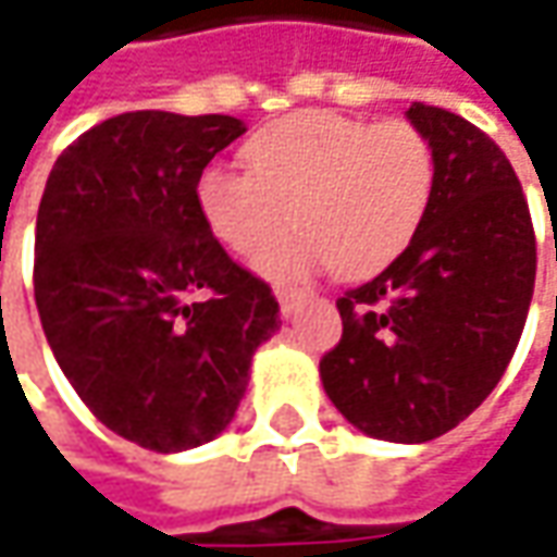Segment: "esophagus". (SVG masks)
<instances>
[{
    "label": "esophagus",
    "mask_w": 557,
    "mask_h": 557,
    "mask_svg": "<svg viewBox=\"0 0 557 557\" xmlns=\"http://www.w3.org/2000/svg\"><path fill=\"white\" fill-rule=\"evenodd\" d=\"M274 293H277L280 311H283V314H293V309H296V299H299V289H296V286H277Z\"/></svg>",
    "instance_id": "1"
}]
</instances>
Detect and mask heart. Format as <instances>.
I'll return each mask as SVG.
<instances>
[{
	"label": "heart",
	"mask_w": 557,
	"mask_h": 557,
	"mask_svg": "<svg viewBox=\"0 0 557 557\" xmlns=\"http://www.w3.org/2000/svg\"><path fill=\"white\" fill-rule=\"evenodd\" d=\"M243 153L248 170H201L195 205L208 233L236 255L263 248L293 210L300 230L258 258L268 277H302L324 261L341 277L377 274L432 211L438 157L409 119L306 110L261 125Z\"/></svg>",
	"instance_id": "heart-1"
}]
</instances>
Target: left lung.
<instances>
[{
  "label": "left lung",
  "instance_id": "8db88e82",
  "mask_svg": "<svg viewBox=\"0 0 557 557\" xmlns=\"http://www.w3.org/2000/svg\"><path fill=\"white\" fill-rule=\"evenodd\" d=\"M438 182L422 230L375 280L337 299L341 344L321 356L334 407L381 442H432L505 375L536 283V233L505 157L463 115L412 103Z\"/></svg>",
  "mask_w": 557,
  "mask_h": 557
}]
</instances>
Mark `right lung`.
<instances>
[{
    "mask_svg": "<svg viewBox=\"0 0 557 557\" xmlns=\"http://www.w3.org/2000/svg\"><path fill=\"white\" fill-rule=\"evenodd\" d=\"M236 115L122 113L55 160L34 239L52 356L110 432L157 454L220 435L251 352L280 327L271 286L208 233L195 182Z\"/></svg>",
    "mask_w": 557,
    "mask_h": 557,
    "instance_id": "obj_1",
    "label": "right lung"
}]
</instances>
